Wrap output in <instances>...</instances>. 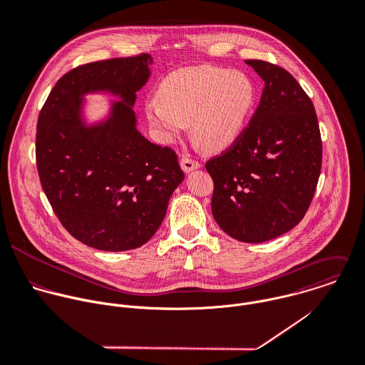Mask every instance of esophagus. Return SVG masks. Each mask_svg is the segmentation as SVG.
<instances>
[{
	"label": "esophagus",
	"mask_w": 365,
	"mask_h": 365,
	"mask_svg": "<svg viewBox=\"0 0 365 365\" xmlns=\"http://www.w3.org/2000/svg\"><path fill=\"white\" fill-rule=\"evenodd\" d=\"M180 168L183 169V172H186V173H189V172H192V170H195V169H197V168H200V163L197 162V160H193V159H190V158H182L180 159Z\"/></svg>",
	"instance_id": "34e87169"
}]
</instances>
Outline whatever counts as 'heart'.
<instances>
[{
	"label": "heart",
	"instance_id": "obj_1",
	"mask_svg": "<svg viewBox=\"0 0 365 365\" xmlns=\"http://www.w3.org/2000/svg\"><path fill=\"white\" fill-rule=\"evenodd\" d=\"M255 99V85L240 71L187 66L163 78L156 101L145 106V118L163 142H173L190 125L193 140L217 152L242 135Z\"/></svg>",
	"mask_w": 365,
	"mask_h": 365
}]
</instances>
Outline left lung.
<instances>
[{
  "label": "left lung",
  "mask_w": 365,
  "mask_h": 365,
  "mask_svg": "<svg viewBox=\"0 0 365 365\" xmlns=\"http://www.w3.org/2000/svg\"><path fill=\"white\" fill-rule=\"evenodd\" d=\"M264 82L260 103L232 148L206 163L212 213L245 243L276 239L304 217L320 178L322 136L314 105L286 69L247 59Z\"/></svg>",
  "instance_id": "left-lung-1"
}]
</instances>
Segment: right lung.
<instances>
[{
    "instance_id": "right-lung-1",
    "label": "right lung",
    "mask_w": 365,
    "mask_h": 365,
    "mask_svg": "<svg viewBox=\"0 0 365 365\" xmlns=\"http://www.w3.org/2000/svg\"><path fill=\"white\" fill-rule=\"evenodd\" d=\"M148 53L81 65L52 88L36 125V168L62 226L103 252L140 247L162 225L185 175L170 148L136 128V92L150 76ZM108 93L103 119L88 123L84 96Z\"/></svg>"
}]
</instances>
